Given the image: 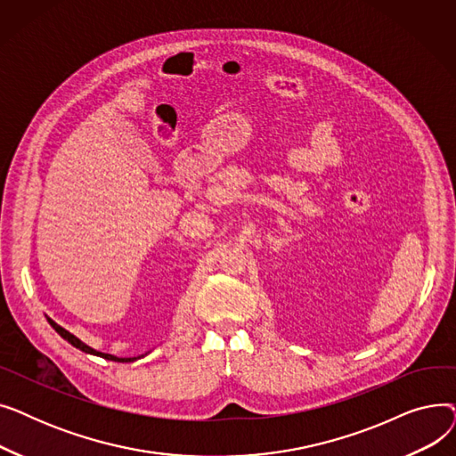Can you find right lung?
Listing matches in <instances>:
<instances>
[{
	"label": "right lung",
	"mask_w": 456,
	"mask_h": 456,
	"mask_svg": "<svg viewBox=\"0 0 456 456\" xmlns=\"http://www.w3.org/2000/svg\"><path fill=\"white\" fill-rule=\"evenodd\" d=\"M47 322H50V325L61 334V337L64 338V340H68L71 346L74 347H77V349H81V351H85V353H90V354H98V356H102V358H107V361H114V362H133V361H136V358H118V356H114V354H109V353H102V351H95V349H92V347H88L86 344H83L79 338H76L74 334L71 332H68L66 329H62L61 325H57L53 320H50L47 318Z\"/></svg>",
	"instance_id": "obj_1"
}]
</instances>
